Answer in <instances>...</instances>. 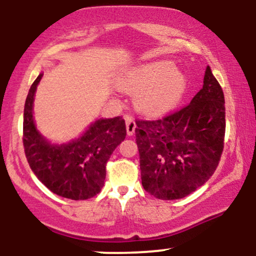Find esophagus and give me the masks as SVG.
<instances>
[{
  "label": "esophagus",
  "mask_w": 256,
  "mask_h": 256,
  "mask_svg": "<svg viewBox=\"0 0 256 256\" xmlns=\"http://www.w3.org/2000/svg\"><path fill=\"white\" fill-rule=\"evenodd\" d=\"M126 122V132H128V136H132L134 134V130H136V122H134V118H131L130 116H125Z\"/></svg>",
  "instance_id": "1"
}]
</instances>
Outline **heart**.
<instances>
[{"label":"heart","mask_w":256,"mask_h":256,"mask_svg":"<svg viewBox=\"0 0 256 256\" xmlns=\"http://www.w3.org/2000/svg\"><path fill=\"white\" fill-rule=\"evenodd\" d=\"M188 77L170 60L136 67L120 80L122 90L137 94L134 106L146 116H161L174 110L188 90Z\"/></svg>","instance_id":"heart-1"}]
</instances>
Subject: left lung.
I'll list each match as a JSON object with an SVG mask.
<instances>
[{
	"instance_id": "left-lung-1",
	"label": "left lung",
	"mask_w": 256,
	"mask_h": 256,
	"mask_svg": "<svg viewBox=\"0 0 256 256\" xmlns=\"http://www.w3.org/2000/svg\"><path fill=\"white\" fill-rule=\"evenodd\" d=\"M142 185L158 200H178L204 185L218 166L225 137V100L210 67L186 107L158 120H137Z\"/></svg>"
}]
</instances>
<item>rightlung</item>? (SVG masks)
<instances>
[{"instance_id": "obj_1", "label": "right lung", "mask_w": 256, "mask_h": 256, "mask_svg": "<svg viewBox=\"0 0 256 256\" xmlns=\"http://www.w3.org/2000/svg\"><path fill=\"white\" fill-rule=\"evenodd\" d=\"M38 76L28 90L24 108V148L32 172L61 198L88 200L101 192L106 179V164L112 152L126 137L122 116L100 118L91 122L78 138L64 143H52L37 130L34 102Z\"/></svg>"}]
</instances>
